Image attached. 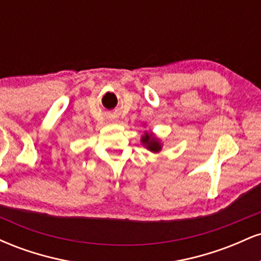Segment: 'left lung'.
<instances>
[{
  "label": "left lung",
  "mask_w": 261,
  "mask_h": 261,
  "mask_svg": "<svg viewBox=\"0 0 261 261\" xmlns=\"http://www.w3.org/2000/svg\"><path fill=\"white\" fill-rule=\"evenodd\" d=\"M141 143L145 146L148 151H151L152 153H158L162 151V141L158 139L153 133H148V131H143L142 136H141Z\"/></svg>",
  "instance_id": "left-lung-1"
}]
</instances>
